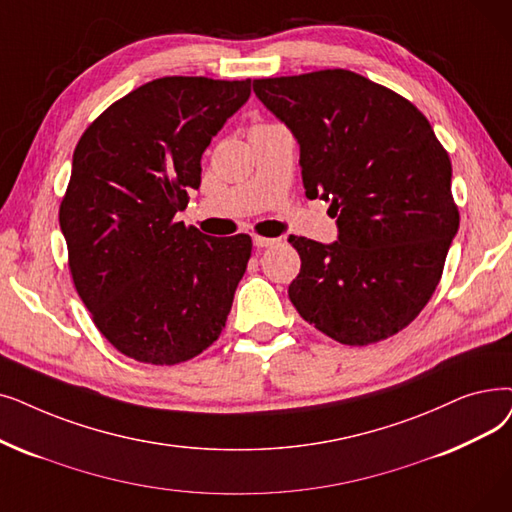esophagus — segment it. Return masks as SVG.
<instances>
[{
    "mask_svg": "<svg viewBox=\"0 0 512 512\" xmlns=\"http://www.w3.org/2000/svg\"><path fill=\"white\" fill-rule=\"evenodd\" d=\"M280 240L278 238H265V236H253V244L257 249H265V247H274V244H278Z\"/></svg>",
    "mask_w": 512,
    "mask_h": 512,
    "instance_id": "esophagus-1",
    "label": "esophagus"
}]
</instances>
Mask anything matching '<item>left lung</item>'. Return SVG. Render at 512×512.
<instances>
[{"label": "left lung", "instance_id": "left-lung-1", "mask_svg": "<svg viewBox=\"0 0 512 512\" xmlns=\"http://www.w3.org/2000/svg\"><path fill=\"white\" fill-rule=\"evenodd\" d=\"M299 144L307 198L330 203L339 236H288L301 272L288 297L343 345L393 337L427 305L458 232L452 163L427 117L345 69L255 79Z\"/></svg>", "mask_w": 512, "mask_h": 512}]
</instances>
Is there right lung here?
Segmentation results:
<instances>
[{"label":"right lung","mask_w":512,"mask_h":512,"mask_svg":"<svg viewBox=\"0 0 512 512\" xmlns=\"http://www.w3.org/2000/svg\"><path fill=\"white\" fill-rule=\"evenodd\" d=\"M249 96L251 79H154L108 106L75 148L60 205L69 268L127 358L180 364L226 326L251 236H207L175 215L201 186L203 152Z\"/></svg>","instance_id":"add662e5"}]
</instances>
